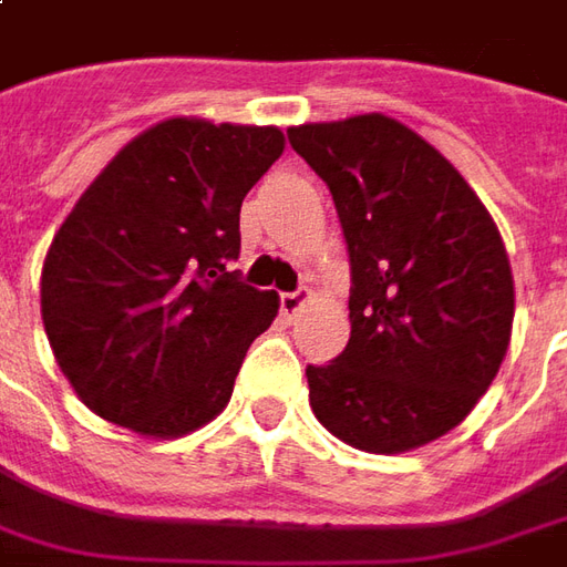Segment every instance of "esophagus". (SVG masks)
I'll list each match as a JSON object with an SVG mask.
<instances>
[{
    "label": "esophagus",
    "mask_w": 567,
    "mask_h": 567,
    "mask_svg": "<svg viewBox=\"0 0 567 567\" xmlns=\"http://www.w3.org/2000/svg\"><path fill=\"white\" fill-rule=\"evenodd\" d=\"M308 302V290H292V292H280V315L292 321L299 315V308Z\"/></svg>",
    "instance_id": "obj_1"
}]
</instances>
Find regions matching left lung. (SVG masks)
<instances>
[{"label":"left lung","instance_id":"obj_1","mask_svg":"<svg viewBox=\"0 0 567 567\" xmlns=\"http://www.w3.org/2000/svg\"><path fill=\"white\" fill-rule=\"evenodd\" d=\"M336 203L351 336L308 364L311 410L367 454H401L466 420L509 349L515 292L494 218L466 178L382 113L287 128Z\"/></svg>","mask_w":567,"mask_h":567}]
</instances>
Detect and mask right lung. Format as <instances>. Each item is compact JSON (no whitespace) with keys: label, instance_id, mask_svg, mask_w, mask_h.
<instances>
[{"label":"right lung","instance_id":"obj_1","mask_svg":"<svg viewBox=\"0 0 567 567\" xmlns=\"http://www.w3.org/2000/svg\"><path fill=\"white\" fill-rule=\"evenodd\" d=\"M284 154L275 126L166 120L82 194L42 265L54 361L97 416L178 439L231 401L277 292L228 271L240 203Z\"/></svg>","mask_w":567,"mask_h":567}]
</instances>
